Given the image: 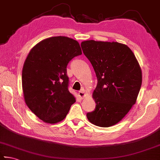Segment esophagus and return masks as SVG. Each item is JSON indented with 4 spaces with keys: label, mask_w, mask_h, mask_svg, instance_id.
<instances>
[{
    "label": "esophagus",
    "mask_w": 160,
    "mask_h": 160,
    "mask_svg": "<svg viewBox=\"0 0 160 160\" xmlns=\"http://www.w3.org/2000/svg\"><path fill=\"white\" fill-rule=\"evenodd\" d=\"M78 96H79L80 98H84V97H85V92H84V90H81V91H80L79 92H78Z\"/></svg>",
    "instance_id": "obj_1"
}]
</instances>
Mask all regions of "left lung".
<instances>
[{
	"instance_id": "obj_1",
	"label": "left lung",
	"mask_w": 160,
	"mask_h": 160,
	"mask_svg": "<svg viewBox=\"0 0 160 160\" xmlns=\"http://www.w3.org/2000/svg\"><path fill=\"white\" fill-rule=\"evenodd\" d=\"M81 47L98 80L92 94L96 108L87 118L98 127L115 125L136 102L142 84L140 65L128 46L120 42L90 40Z\"/></svg>"
}]
</instances>
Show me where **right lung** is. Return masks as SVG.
Segmentation results:
<instances>
[{
  "mask_svg": "<svg viewBox=\"0 0 160 160\" xmlns=\"http://www.w3.org/2000/svg\"><path fill=\"white\" fill-rule=\"evenodd\" d=\"M80 54L77 40L65 36L42 40L28 53L22 69L23 94L28 108L44 122L62 121L75 102L68 89L66 67Z\"/></svg>",
  "mask_w": 160,
  "mask_h": 160,
  "instance_id": "add662e5",
  "label": "right lung"
}]
</instances>
